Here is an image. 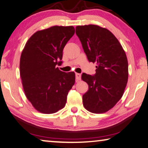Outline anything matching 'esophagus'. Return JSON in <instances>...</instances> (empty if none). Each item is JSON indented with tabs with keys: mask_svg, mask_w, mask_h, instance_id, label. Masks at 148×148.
I'll return each instance as SVG.
<instances>
[{
	"mask_svg": "<svg viewBox=\"0 0 148 148\" xmlns=\"http://www.w3.org/2000/svg\"><path fill=\"white\" fill-rule=\"evenodd\" d=\"M76 79L77 82L80 80V79H81V74L76 73Z\"/></svg>",
	"mask_w": 148,
	"mask_h": 148,
	"instance_id": "1",
	"label": "esophagus"
}]
</instances>
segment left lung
Instances as JSON below:
<instances>
[{
  "label": "left lung",
  "instance_id": "obj_1",
  "mask_svg": "<svg viewBox=\"0 0 148 148\" xmlns=\"http://www.w3.org/2000/svg\"><path fill=\"white\" fill-rule=\"evenodd\" d=\"M76 34L90 62H95L96 73H83L89 90L83 105L93 113H103L121 99L128 78L127 57L118 39L106 28L96 25H78Z\"/></svg>",
  "mask_w": 148,
  "mask_h": 148
}]
</instances>
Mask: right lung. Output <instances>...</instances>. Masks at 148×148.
I'll return each instance as SVG.
<instances>
[{"instance_id": "obj_1", "label": "right lung", "mask_w": 148, "mask_h": 148, "mask_svg": "<svg viewBox=\"0 0 148 148\" xmlns=\"http://www.w3.org/2000/svg\"><path fill=\"white\" fill-rule=\"evenodd\" d=\"M73 26L37 31L28 39L20 57V73L27 99L37 111L52 114L65 106L75 83L74 72L60 71L62 51L74 36Z\"/></svg>"}]
</instances>
